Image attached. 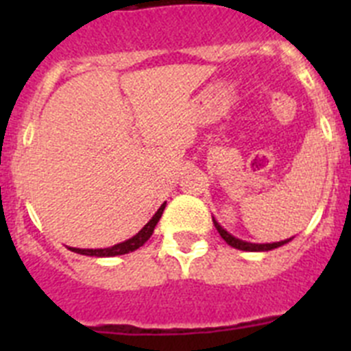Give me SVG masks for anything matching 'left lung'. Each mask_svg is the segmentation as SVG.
Segmentation results:
<instances>
[{"label":"left lung","instance_id":"1","mask_svg":"<svg viewBox=\"0 0 351 351\" xmlns=\"http://www.w3.org/2000/svg\"><path fill=\"white\" fill-rule=\"evenodd\" d=\"M213 223L214 226H216V230L219 232V235H221L223 239H225L226 244H230L232 247H235V250H241V251H271V250H276V247L283 246V244L290 243L291 239H285V241H280V243H263V244H258V243H247V241H243V239L235 237V235H232L230 232H226L225 228H223L221 225H219L216 219H214L213 216Z\"/></svg>","mask_w":351,"mask_h":351}]
</instances>
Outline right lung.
<instances>
[{"mask_svg": "<svg viewBox=\"0 0 351 351\" xmlns=\"http://www.w3.org/2000/svg\"><path fill=\"white\" fill-rule=\"evenodd\" d=\"M165 206H167V202L161 204L160 209L154 213L153 218L149 219V221L145 223L141 230L133 235V237L126 239V241H123V243L114 244V246H110V247H96V250H82V247H68V250L73 251V253H79V255L98 256V258H101V256H117V255H126V253H132V251H135V250H138L141 246H144L145 241H147V239L153 235L154 228H156L158 221H160Z\"/></svg>", "mask_w": 351, "mask_h": 351, "instance_id": "1", "label": "right lung"}]
</instances>
